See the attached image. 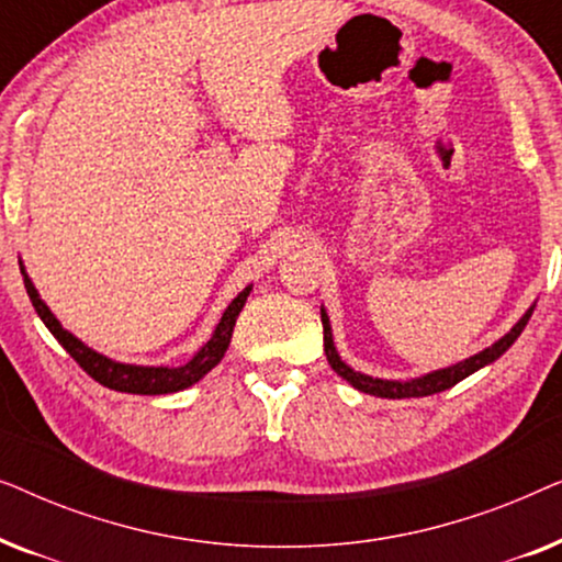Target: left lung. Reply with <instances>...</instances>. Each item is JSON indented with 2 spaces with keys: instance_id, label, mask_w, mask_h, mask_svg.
Listing matches in <instances>:
<instances>
[{
  "instance_id": "obj_1",
  "label": "left lung",
  "mask_w": 562,
  "mask_h": 562,
  "mask_svg": "<svg viewBox=\"0 0 562 562\" xmlns=\"http://www.w3.org/2000/svg\"><path fill=\"white\" fill-rule=\"evenodd\" d=\"M535 312V304L529 306V310L521 314V319L514 325L509 333L504 337H498L494 345H488L486 350L475 352V356L460 360L456 366H448V368H440V371H432V373H425V375H417V379H406V381H389V379H373V375L368 373H360L356 368H350L345 360L340 358V352L335 348V337H333V327H329V317H327V310L322 306V329H325V356L329 360V366H333V371L340 375L350 383L352 389L363 391V394H371V396H381V398H414V396H432V394H440L445 389H452L458 381L468 379V375L481 371V368H486L494 363L504 356L506 350L512 348L514 342H517V337L521 335V329L527 327L529 317H532Z\"/></svg>"
}]
</instances>
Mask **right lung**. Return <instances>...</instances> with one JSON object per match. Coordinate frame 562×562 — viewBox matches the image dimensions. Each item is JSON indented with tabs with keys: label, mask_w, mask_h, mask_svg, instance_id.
<instances>
[{
	"label": "right lung",
	"mask_w": 562,
	"mask_h": 562,
	"mask_svg": "<svg viewBox=\"0 0 562 562\" xmlns=\"http://www.w3.org/2000/svg\"><path fill=\"white\" fill-rule=\"evenodd\" d=\"M20 271H22V279H25L27 296L35 306L37 317L43 319V325L50 329L53 337L64 345L68 356H71L76 363L91 375V379L102 383V386L112 391H125V394H143V396L176 394V391H183L194 386L196 381H202L204 375L210 373L222 358H225L235 322L240 317L243 306L248 302L252 291V283H250V286H245L240 294L227 304V310L222 312V319L217 322V327H214L210 340H206L202 348L194 352V358L187 360L183 366H135V363H120V360L106 358L94 348H89V345H83L76 335L68 333V329L56 319V314L50 312V306L43 302L41 294H37L35 283L27 276L22 260H20Z\"/></svg>",
	"instance_id": "1"
}]
</instances>
